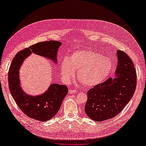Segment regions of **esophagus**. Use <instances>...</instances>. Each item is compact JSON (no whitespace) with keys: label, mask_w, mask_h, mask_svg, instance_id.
<instances>
[{"label":"esophagus","mask_w":146,"mask_h":146,"mask_svg":"<svg viewBox=\"0 0 146 146\" xmlns=\"http://www.w3.org/2000/svg\"><path fill=\"white\" fill-rule=\"evenodd\" d=\"M76 92H77V91L76 90H70V89L69 90V93L72 94V93H76Z\"/></svg>","instance_id":"1"}]
</instances>
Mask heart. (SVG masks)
Segmentation results:
<instances>
[{"label":"heart","mask_w":146,"mask_h":146,"mask_svg":"<svg viewBox=\"0 0 146 146\" xmlns=\"http://www.w3.org/2000/svg\"><path fill=\"white\" fill-rule=\"evenodd\" d=\"M113 63L108 57L91 50H78L70 58L64 57L60 64L61 77L69 83L77 70V77L87 86H94L105 80L111 72Z\"/></svg>","instance_id":"heart-1"}]
</instances>
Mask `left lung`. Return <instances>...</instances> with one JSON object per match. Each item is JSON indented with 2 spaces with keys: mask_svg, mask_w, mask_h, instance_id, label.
Wrapping results in <instances>:
<instances>
[{
  "mask_svg": "<svg viewBox=\"0 0 146 146\" xmlns=\"http://www.w3.org/2000/svg\"><path fill=\"white\" fill-rule=\"evenodd\" d=\"M116 75L88 91L85 110L86 115L98 122L107 120L122 111L133 97L136 87V74L133 61L119 50Z\"/></svg>",
  "mask_w": 146,
  "mask_h": 146,
  "instance_id": "obj_1",
  "label": "left lung"
}]
</instances>
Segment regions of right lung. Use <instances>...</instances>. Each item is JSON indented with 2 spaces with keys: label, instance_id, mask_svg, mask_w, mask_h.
I'll return each instance as SVG.
<instances>
[{
  "label": "right lung",
  "instance_id": "1",
  "mask_svg": "<svg viewBox=\"0 0 146 146\" xmlns=\"http://www.w3.org/2000/svg\"><path fill=\"white\" fill-rule=\"evenodd\" d=\"M61 43L56 41L38 42L19 51L13 59L8 70V85L13 99L21 110L30 118L44 122L58 113L68 92V87L51 84L43 94L31 96L25 94L20 86L19 70L24 60L32 53L57 62L56 55Z\"/></svg>",
  "mask_w": 146,
  "mask_h": 146
}]
</instances>
